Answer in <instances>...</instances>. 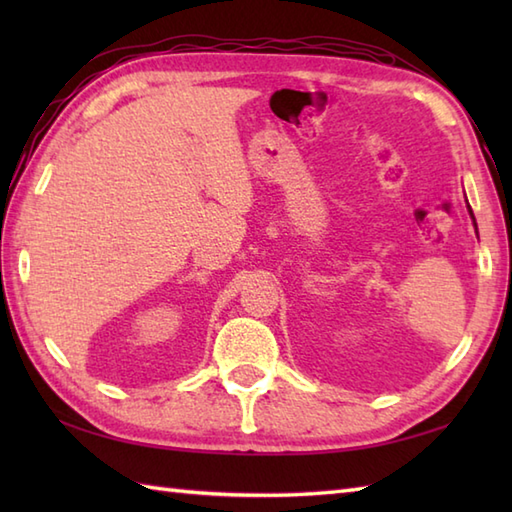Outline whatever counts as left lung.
<instances>
[{
  "label": "left lung",
  "mask_w": 512,
  "mask_h": 512,
  "mask_svg": "<svg viewBox=\"0 0 512 512\" xmlns=\"http://www.w3.org/2000/svg\"><path fill=\"white\" fill-rule=\"evenodd\" d=\"M471 211V209H469ZM471 217H473V211H471ZM473 222H475V217H473Z\"/></svg>",
  "instance_id": "8db88e82"
}]
</instances>
